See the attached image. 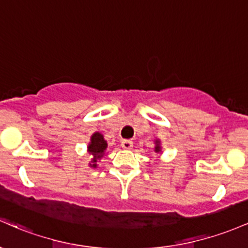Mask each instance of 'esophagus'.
Masks as SVG:
<instances>
[{
  "mask_svg": "<svg viewBox=\"0 0 248 248\" xmlns=\"http://www.w3.org/2000/svg\"><path fill=\"white\" fill-rule=\"evenodd\" d=\"M121 145L125 150H131L133 146V141L131 139H123V140L121 141Z\"/></svg>",
  "mask_w": 248,
  "mask_h": 248,
  "instance_id": "34e87169",
  "label": "esophagus"
}]
</instances>
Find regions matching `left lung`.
I'll list each match as a JSON object with an SVG mask.
<instances>
[{
    "mask_svg": "<svg viewBox=\"0 0 248 248\" xmlns=\"http://www.w3.org/2000/svg\"><path fill=\"white\" fill-rule=\"evenodd\" d=\"M157 143H158V141H157ZM159 149H160V147H159V145H158V144H157V146H155V152L159 151Z\"/></svg>",
    "mask_w": 248,
    "mask_h": 248,
    "instance_id": "left-lung-1",
    "label": "left lung"
}]
</instances>
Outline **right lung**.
I'll use <instances>...</instances> for the list:
<instances>
[{"label": "right lung", "instance_id": "obj_1", "mask_svg": "<svg viewBox=\"0 0 248 248\" xmlns=\"http://www.w3.org/2000/svg\"><path fill=\"white\" fill-rule=\"evenodd\" d=\"M107 141L104 140V138H103V135H101L99 132H96L93 133V137H91V143L89 144V152H90L91 155H93V159L91 163H93V168H96V161L97 159H99V158L102 157L103 154H104V151L107 150Z\"/></svg>", "mask_w": 248, "mask_h": 248}]
</instances>
